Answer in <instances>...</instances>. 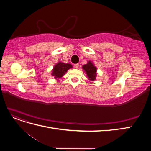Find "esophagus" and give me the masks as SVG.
Listing matches in <instances>:
<instances>
[{
  "label": "esophagus",
  "instance_id": "1",
  "mask_svg": "<svg viewBox=\"0 0 151 151\" xmlns=\"http://www.w3.org/2000/svg\"><path fill=\"white\" fill-rule=\"evenodd\" d=\"M79 63H76V64L74 65V67L76 68H79Z\"/></svg>",
  "mask_w": 151,
  "mask_h": 151
}]
</instances>
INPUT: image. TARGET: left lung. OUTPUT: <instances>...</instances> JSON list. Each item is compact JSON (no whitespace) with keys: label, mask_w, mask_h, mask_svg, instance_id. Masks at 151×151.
Segmentation results:
<instances>
[{"label":"left lung","mask_w":151,"mask_h":151,"mask_svg":"<svg viewBox=\"0 0 151 151\" xmlns=\"http://www.w3.org/2000/svg\"><path fill=\"white\" fill-rule=\"evenodd\" d=\"M83 68L86 72L89 80L92 81H94L96 80V77L97 76V68L94 66L92 62L88 61V63L83 66Z\"/></svg>","instance_id":"obj_1"}]
</instances>
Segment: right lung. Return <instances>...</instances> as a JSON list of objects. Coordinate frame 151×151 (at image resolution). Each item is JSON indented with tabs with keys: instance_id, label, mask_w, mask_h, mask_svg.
<instances>
[{
	"instance_id": "add662e5",
	"label": "right lung",
	"mask_w": 151,
	"mask_h": 151,
	"mask_svg": "<svg viewBox=\"0 0 151 151\" xmlns=\"http://www.w3.org/2000/svg\"><path fill=\"white\" fill-rule=\"evenodd\" d=\"M71 68H72V65L70 63H65L62 62H59L54 66L52 75L54 77L55 79L61 78L67 72V70Z\"/></svg>"
}]
</instances>
